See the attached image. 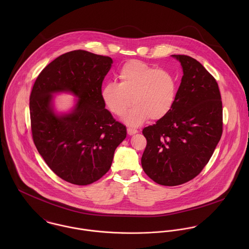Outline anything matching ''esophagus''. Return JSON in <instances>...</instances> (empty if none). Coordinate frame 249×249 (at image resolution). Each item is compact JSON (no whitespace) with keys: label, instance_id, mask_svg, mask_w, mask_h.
<instances>
[{"label":"esophagus","instance_id":"obj_1","mask_svg":"<svg viewBox=\"0 0 249 249\" xmlns=\"http://www.w3.org/2000/svg\"><path fill=\"white\" fill-rule=\"evenodd\" d=\"M138 133V130L136 129H131V128H127V134L128 135H133V134H136Z\"/></svg>","mask_w":249,"mask_h":249}]
</instances>
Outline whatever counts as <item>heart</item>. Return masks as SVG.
<instances>
[{
    "label": "heart",
    "instance_id": "b5f03b06",
    "mask_svg": "<svg viewBox=\"0 0 249 249\" xmlns=\"http://www.w3.org/2000/svg\"><path fill=\"white\" fill-rule=\"evenodd\" d=\"M118 79L119 83L108 82L103 87L102 100L117 117L124 115L132 104L134 107L124 117L130 126H139L149 118L164 119L176 104L178 81L172 71L131 60L122 66Z\"/></svg>",
    "mask_w": 249,
    "mask_h": 249
}]
</instances>
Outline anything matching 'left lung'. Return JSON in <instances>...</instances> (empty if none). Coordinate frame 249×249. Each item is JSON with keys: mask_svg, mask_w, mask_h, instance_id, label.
<instances>
[{"mask_svg": "<svg viewBox=\"0 0 249 249\" xmlns=\"http://www.w3.org/2000/svg\"><path fill=\"white\" fill-rule=\"evenodd\" d=\"M183 76L172 111L142 129V170L154 182L177 186L196 178L222 134V103L213 75L195 58L173 54Z\"/></svg>", "mask_w": 249, "mask_h": 249, "instance_id": "8db88e82", "label": "left lung"}]
</instances>
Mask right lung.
I'll use <instances>...</instances> for the list:
<instances>
[{"label": "right lung", "instance_id": "add662e5", "mask_svg": "<svg viewBox=\"0 0 249 249\" xmlns=\"http://www.w3.org/2000/svg\"><path fill=\"white\" fill-rule=\"evenodd\" d=\"M112 58L76 50L47 65L36 78L30 98L33 139L50 169L74 185L103 178L126 127L106 109L101 92ZM70 92L78 100L68 113L58 114L53 95Z\"/></svg>", "mask_w": 249, "mask_h": 249}]
</instances>
